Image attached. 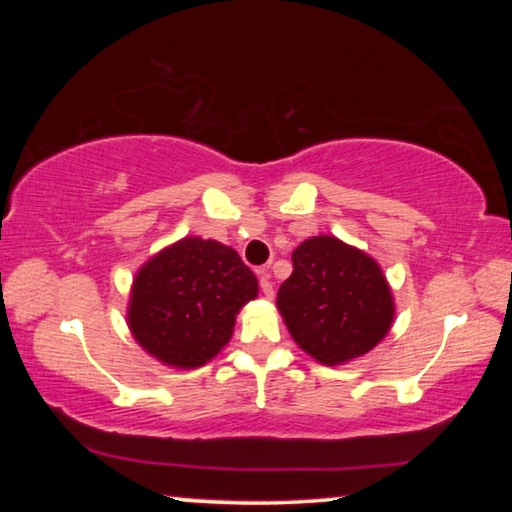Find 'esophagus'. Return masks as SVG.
<instances>
[{"mask_svg": "<svg viewBox=\"0 0 512 512\" xmlns=\"http://www.w3.org/2000/svg\"><path fill=\"white\" fill-rule=\"evenodd\" d=\"M258 275H261V291H263V296L265 298H272V279H270V272L268 270H261L258 272Z\"/></svg>", "mask_w": 512, "mask_h": 512, "instance_id": "1", "label": "esophagus"}]
</instances>
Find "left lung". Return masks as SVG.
I'll return each mask as SVG.
<instances>
[{
	"label": "left lung",
	"mask_w": 512,
	"mask_h": 512,
	"mask_svg": "<svg viewBox=\"0 0 512 512\" xmlns=\"http://www.w3.org/2000/svg\"><path fill=\"white\" fill-rule=\"evenodd\" d=\"M291 261L277 310L305 354L321 366H342L387 338L396 303L373 256L333 235H314L293 249Z\"/></svg>",
	"instance_id": "1"
}]
</instances>
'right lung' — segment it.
I'll return each mask as SVG.
<instances>
[{
	"mask_svg": "<svg viewBox=\"0 0 512 512\" xmlns=\"http://www.w3.org/2000/svg\"><path fill=\"white\" fill-rule=\"evenodd\" d=\"M258 279L233 247L198 235L167 244L132 277L128 328L146 354L177 370L212 361Z\"/></svg>",
	"mask_w": 512,
	"mask_h": 512,
	"instance_id": "add662e5",
	"label": "right lung"
}]
</instances>
